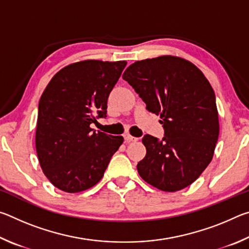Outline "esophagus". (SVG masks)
<instances>
[{
	"label": "esophagus",
	"mask_w": 249,
	"mask_h": 249,
	"mask_svg": "<svg viewBox=\"0 0 249 249\" xmlns=\"http://www.w3.org/2000/svg\"><path fill=\"white\" fill-rule=\"evenodd\" d=\"M124 138H125V142H136V141H138V138L130 136L129 134H126V135H124Z\"/></svg>",
	"instance_id": "34e87169"
}]
</instances>
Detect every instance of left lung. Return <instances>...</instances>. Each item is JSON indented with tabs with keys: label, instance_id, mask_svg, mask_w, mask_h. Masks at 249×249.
I'll return each instance as SVG.
<instances>
[{
	"label": "left lung",
	"instance_id": "left-lung-1",
	"mask_svg": "<svg viewBox=\"0 0 249 249\" xmlns=\"http://www.w3.org/2000/svg\"><path fill=\"white\" fill-rule=\"evenodd\" d=\"M123 79L160 115L165 136L142 137L146 156L137 163L147 183L162 191L181 190L199 178L212 160L218 138L215 94L192 62L174 56L136 61Z\"/></svg>",
	"mask_w": 249,
	"mask_h": 249
}]
</instances>
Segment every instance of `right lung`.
<instances>
[{
    "instance_id": "1",
    "label": "right lung",
    "mask_w": 249,
    "mask_h": 249,
    "mask_svg": "<svg viewBox=\"0 0 249 249\" xmlns=\"http://www.w3.org/2000/svg\"><path fill=\"white\" fill-rule=\"evenodd\" d=\"M126 61L84 60L53 75L38 104L36 151L45 176L59 190L81 192L102 179L123 136L95 132Z\"/></svg>"
}]
</instances>
